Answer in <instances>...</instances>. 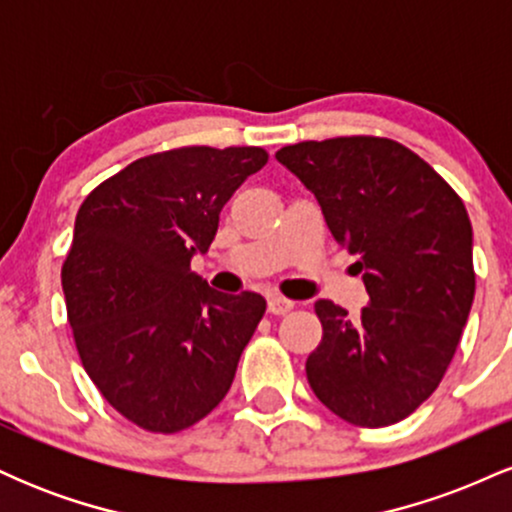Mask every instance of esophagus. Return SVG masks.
I'll return each mask as SVG.
<instances>
[{
	"instance_id": "34e87169",
	"label": "esophagus",
	"mask_w": 512,
	"mask_h": 512,
	"mask_svg": "<svg viewBox=\"0 0 512 512\" xmlns=\"http://www.w3.org/2000/svg\"><path fill=\"white\" fill-rule=\"evenodd\" d=\"M267 310L272 315H286L293 310V301H289V298H281V296H269Z\"/></svg>"
}]
</instances>
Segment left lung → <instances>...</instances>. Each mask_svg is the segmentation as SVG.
Returning a JSON list of instances; mask_svg holds the SVG:
<instances>
[{"label": "left lung", "instance_id": "obj_1", "mask_svg": "<svg viewBox=\"0 0 512 512\" xmlns=\"http://www.w3.org/2000/svg\"><path fill=\"white\" fill-rule=\"evenodd\" d=\"M276 161L313 192L339 248L358 255L368 291L358 317L315 303L322 339L308 383L349 424H397L436 392L472 308L467 209L424 158L385 137L298 142Z\"/></svg>", "mask_w": 512, "mask_h": 512}]
</instances>
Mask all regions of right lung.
Returning <instances> with one entry per match:
<instances>
[{"instance_id":"1","label":"right lung","mask_w":512,"mask_h":512,"mask_svg":"<svg viewBox=\"0 0 512 512\" xmlns=\"http://www.w3.org/2000/svg\"><path fill=\"white\" fill-rule=\"evenodd\" d=\"M267 161L260 146H180L137 158L79 207L62 267L76 351L110 407L144 431H185L231 390L267 303L214 291L190 260Z\"/></svg>"}]
</instances>
